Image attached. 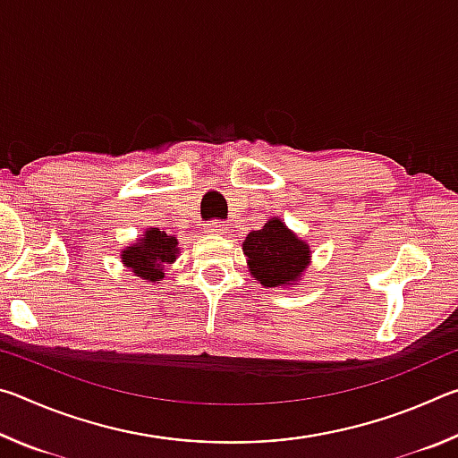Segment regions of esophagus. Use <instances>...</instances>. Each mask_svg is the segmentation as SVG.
<instances>
[{
	"label": "esophagus",
	"instance_id": "34e87169",
	"mask_svg": "<svg viewBox=\"0 0 458 458\" xmlns=\"http://www.w3.org/2000/svg\"><path fill=\"white\" fill-rule=\"evenodd\" d=\"M204 230L206 234H222V232L226 230V224L220 220H210L208 224H204Z\"/></svg>",
	"mask_w": 458,
	"mask_h": 458
}]
</instances>
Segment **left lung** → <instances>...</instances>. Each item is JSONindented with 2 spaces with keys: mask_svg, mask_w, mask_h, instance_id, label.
Segmentation results:
<instances>
[{
  "mask_svg": "<svg viewBox=\"0 0 458 458\" xmlns=\"http://www.w3.org/2000/svg\"><path fill=\"white\" fill-rule=\"evenodd\" d=\"M242 250L248 259V270L267 289L291 286L297 283L311 262V250L284 222L275 216L260 230L246 236Z\"/></svg>",
  "mask_w": 458,
  "mask_h": 458,
  "instance_id": "8db88e82",
  "label": "left lung"
}]
</instances>
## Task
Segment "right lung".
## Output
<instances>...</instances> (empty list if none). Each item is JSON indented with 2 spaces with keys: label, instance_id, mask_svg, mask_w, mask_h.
<instances>
[{
  "label": "right lung",
  "instance_id": "add662e5",
  "mask_svg": "<svg viewBox=\"0 0 458 458\" xmlns=\"http://www.w3.org/2000/svg\"><path fill=\"white\" fill-rule=\"evenodd\" d=\"M177 254L180 248L175 236H167L159 228H147L143 238L135 240L121 252V260L135 276L155 283L165 276V267L175 262Z\"/></svg>",
  "mask_w": 458,
  "mask_h": 458
}]
</instances>
